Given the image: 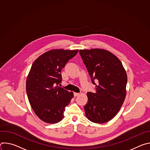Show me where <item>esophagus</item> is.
I'll return each mask as SVG.
<instances>
[{"label":"esophagus","mask_w":150,"mask_h":150,"mask_svg":"<svg viewBox=\"0 0 150 150\" xmlns=\"http://www.w3.org/2000/svg\"><path fill=\"white\" fill-rule=\"evenodd\" d=\"M74 97H76V96H79V93H74Z\"/></svg>","instance_id":"34e87169"}]
</instances>
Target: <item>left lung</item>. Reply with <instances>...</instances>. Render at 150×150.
<instances>
[{
    "label": "left lung",
    "mask_w": 150,
    "mask_h": 150,
    "mask_svg": "<svg viewBox=\"0 0 150 150\" xmlns=\"http://www.w3.org/2000/svg\"><path fill=\"white\" fill-rule=\"evenodd\" d=\"M79 53L96 85V92L87 94L85 116L94 123L108 122L119 112L125 101L127 80L126 71L120 60L107 50L84 49L80 50Z\"/></svg>",
    "instance_id": "left-lung-1"
}]
</instances>
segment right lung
I'll return each mask as SVG.
<instances>
[{"mask_svg": "<svg viewBox=\"0 0 150 150\" xmlns=\"http://www.w3.org/2000/svg\"><path fill=\"white\" fill-rule=\"evenodd\" d=\"M78 50L52 49L40 55L33 63L26 81L30 104L37 117L47 123H56L64 117L65 107L73 92L58 86L61 71Z\"/></svg>", "mask_w": 150, "mask_h": 150, "instance_id": "obj_1", "label": "right lung"}]
</instances>
